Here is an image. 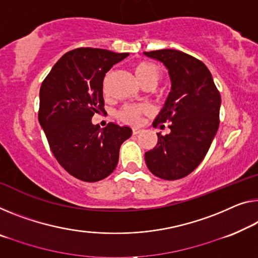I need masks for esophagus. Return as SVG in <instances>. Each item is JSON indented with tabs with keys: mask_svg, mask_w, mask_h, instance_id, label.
Returning <instances> with one entry per match:
<instances>
[{
	"mask_svg": "<svg viewBox=\"0 0 258 258\" xmlns=\"http://www.w3.org/2000/svg\"><path fill=\"white\" fill-rule=\"evenodd\" d=\"M142 132V130L140 128H133V134L134 135H138Z\"/></svg>",
	"mask_w": 258,
	"mask_h": 258,
	"instance_id": "obj_1",
	"label": "esophagus"
}]
</instances>
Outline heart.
<instances>
[{"label":"heart","instance_id":"heart-1","mask_svg":"<svg viewBox=\"0 0 258 258\" xmlns=\"http://www.w3.org/2000/svg\"><path fill=\"white\" fill-rule=\"evenodd\" d=\"M135 75L138 81H140L143 86L145 85H154L158 84L160 79V71L157 68L156 66L152 64V63L146 62V61H141L135 64L134 67ZM107 78L104 81V91L106 89V82ZM149 112V107L146 105H128L122 107V108L118 110L117 117L126 123H138L141 120V116L143 114Z\"/></svg>","mask_w":258,"mask_h":258}]
</instances>
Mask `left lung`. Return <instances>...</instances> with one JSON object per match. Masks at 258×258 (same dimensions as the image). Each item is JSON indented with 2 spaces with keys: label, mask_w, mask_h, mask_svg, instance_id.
<instances>
[{
  "label": "left lung",
  "mask_w": 258,
  "mask_h": 258,
  "mask_svg": "<svg viewBox=\"0 0 258 258\" xmlns=\"http://www.w3.org/2000/svg\"><path fill=\"white\" fill-rule=\"evenodd\" d=\"M168 70L170 92L153 121V126L169 122L170 133H158V143L145 152L150 172L164 180H179L195 169L219 126L221 98L212 75L203 62L175 49L144 51Z\"/></svg>",
  "instance_id": "1"
}]
</instances>
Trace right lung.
I'll use <instances>...</instances> for the list:
<instances>
[{
	"mask_svg": "<svg viewBox=\"0 0 258 258\" xmlns=\"http://www.w3.org/2000/svg\"><path fill=\"white\" fill-rule=\"evenodd\" d=\"M100 48L66 53L40 88L39 123L63 168L78 180L97 182L115 169L118 152L132 136L129 126L92 123L104 108L102 82L114 64L128 56Z\"/></svg>",
	"mask_w": 258,
	"mask_h": 258,
	"instance_id": "obj_1",
	"label": "right lung"
}]
</instances>
